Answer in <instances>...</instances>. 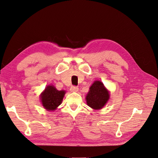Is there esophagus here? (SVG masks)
<instances>
[{"instance_id": "34e87169", "label": "esophagus", "mask_w": 158, "mask_h": 158, "mask_svg": "<svg viewBox=\"0 0 158 158\" xmlns=\"http://www.w3.org/2000/svg\"><path fill=\"white\" fill-rule=\"evenodd\" d=\"M78 87L77 86H72L70 89L71 92H77L78 91Z\"/></svg>"}]
</instances>
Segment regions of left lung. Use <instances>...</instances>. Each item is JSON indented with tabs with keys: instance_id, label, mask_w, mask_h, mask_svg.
<instances>
[{
	"instance_id": "8db88e82",
	"label": "left lung",
	"mask_w": 158,
	"mask_h": 158,
	"mask_svg": "<svg viewBox=\"0 0 158 158\" xmlns=\"http://www.w3.org/2000/svg\"><path fill=\"white\" fill-rule=\"evenodd\" d=\"M109 98V91L102 81L98 80L94 81L85 97L87 106L96 110L102 109L108 102Z\"/></svg>"
}]
</instances>
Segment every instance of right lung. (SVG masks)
Returning <instances> with one entry per match:
<instances>
[{"label": "right lung", "mask_w": 158, "mask_h": 158, "mask_svg": "<svg viewBox=\"0 0 158 158\" xmlns=\"http://www.w3.org/2000/svg\"><path fill=\"white\" fill-rule=\"evenodd\" d=\"M65 91H58L53 85L46 87L40 95L41 102L47 111H54L61 104Z\"/></svg>", "instance_id": "1"}]
</instances>
